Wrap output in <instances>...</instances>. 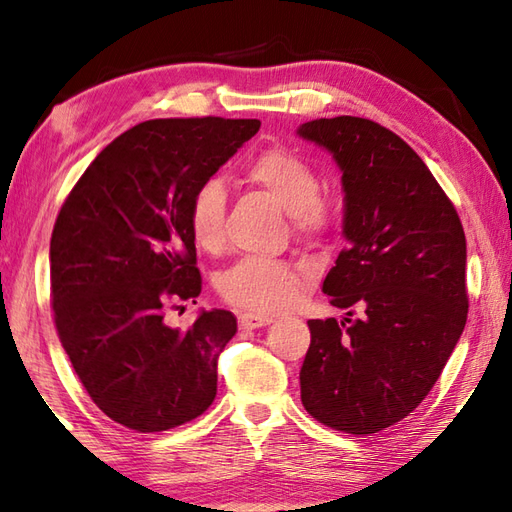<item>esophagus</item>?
Returning a JSON list of instances; mask_svg holds the SVG:
<instances>
[{"mask_svg": "<svg viewBox=\"0 0 512 512\" xmlns=\"http://www.w3.org/2000/svg\"><path fill=\"white\" fill-rule=\"evenodd\" d=\"M270 323H273V317H262V314H253V312L239 314V328L242 330L266 328V325H270Z\"/></svg>", "mask_w": 512, "mask_h": 512, "instance_id": "esophagus-1", "label": "esophagus"}]
</instances>
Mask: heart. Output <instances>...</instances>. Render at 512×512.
I'll list each match as a JSON object with an SVG mask.
<instances>
[{
	"mask_svg": "<svg viewBox=\"0 0 512 512\" xmlns=\"http://www.w3.org/2000/svg\"><path fill=\"white\" fill-rule=\"evenodd\" d=\"M244 176L284 206L301 235H323L332 228V206L319 195V171L299 151L288 147L259 151L248 160ZM187 222L195 246L211 255L220 253L226 244V189L220 180H206L195 189ZM306 279V268L259 257H242L220 275L217 290L237 308L273 314L288 308L299 297Z\"/></svg>",
	"mask_w": 512,
	"mask_h": 512,
	"instance_id": "b5f03b06",
	"label": "heart"
}]
</instances>
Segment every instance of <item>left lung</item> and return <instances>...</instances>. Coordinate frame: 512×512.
I'll return each instance as SVG.
<instances>
[{
	"mask_svg": "<svg viewBox=\"0 0 512 512\" xmlns=\"http://www.w3.org/2000/svg\"><path fill=\"white\" fill-rule=\"evenodd\" d=\"M343 171L347 246L323 281L345 321L312 319L301 402L325 427L369 436L427 398L469 312L453 202L405 140L369 118L303 123ZM361 305L364 317L351 319Z\"/></svg>",
	"mask_w": 512,
	"mask_h": 512,
	"instance_id": "8db88e82",
	"label": "left lung"
}]
</instances>
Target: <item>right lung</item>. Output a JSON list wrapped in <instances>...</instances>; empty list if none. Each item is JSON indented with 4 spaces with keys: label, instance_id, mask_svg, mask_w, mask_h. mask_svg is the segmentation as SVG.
<instances>
[{
    "label": "right lung",
    "instance_id": "add662e5",
    "mask_svg": "<svg viewBox=\"0 0 512 512\" xmlns=\"http://www.w3.org/2000/svg\"><path fill=\"white\" fill-rule=\"evenodd\" d=\"M259 127L257 118L217 116L140 123L92 160L57 215L54 325L94 405L127 429L180 427L215 400L233 312L204 310L184 332L165 314L202 290L191 195Z\"/></svg>",
    "mask_w": 512,
    "mask_h": 512
}]
</instances>
